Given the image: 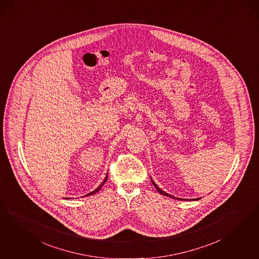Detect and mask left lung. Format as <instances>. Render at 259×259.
<instances>
[{
  "mask_svg": "<svg viewBox=\"0 0 259 259\" xmlns=\"http://www.w3.org/2000/svg\"><path fill=\"white\" fill-rule=\"evenodd\" d=\"M150 180H151V183L153 184V186H154V188L157 190V192H159V193H161L162 195H165V196H167V197H170V198H174V199H178V200H186V199H182V198H178V197H175V196H172V195H170V194H168V193H167L166 192H164V191H162L160 188H159L158 186L156 185V184L154 183L153 182V180L150 178ZM200 199V197L199 198H195V199H193V200H199Z\"/></svg>",
  "mask_w": 259,
  "mask_h": 259,
  "instance_id": "1",
  "label": "left lung"
}]
</instances>
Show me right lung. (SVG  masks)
Segmentation results:
<instances>
[{
    "label": "right lung",
    "instance_id": "add662e5",
    "mask_svg": "<svg viewBox=\"0 0 259 259\" xmlns=\"http://www.w3.org/2000/svg\"><path fill=\"white\" fill-rule=\"evenodd\" d=\"M107 180H108V174H107V176H106V177H105V179H104V181L101 183L100 186L97 188V189H95L94 191H92V192H90V193H88V194H85L84 196H89V195H92V194H95L96 192H99L100 191L101 189H102V187L104 186V184L106 183L107 182Z\"/></svg>",
    "mask_w": 259,
    "mask_h": 259
}]
</instances>
